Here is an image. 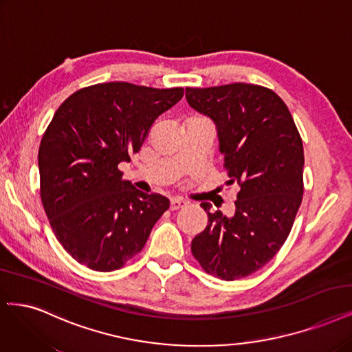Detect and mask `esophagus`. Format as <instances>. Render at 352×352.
Masks as SVG:
<instances>
[{"label":"esophagus","instance_id":"esophagus-1","mask_svg":"<svg viewBox=\"0 0 352 352\" xmlns=\"http://www.w3.org/2000/svg\"><path fill=\"white\" fill-rule=\"evenodd\" d=\"M182 207H185V201L177 199V198L172 199V201H170V205H168V208H170V211H177V210L182 208Z\"/></svg>","mask_w":352,"mask_h":352}]
</instances>
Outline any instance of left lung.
Segmentation results:
<instances>
[{
  "label": "left lung",
  "mask_w": 352,
  "mask_h": 352,
  "mask_svg": "<svg viewBox=\"0 0 352 352\" xmlns=\"http://www.w3.org/2000/svg\"><path fill=\"white\" fill-rule=\"evenodd\" d=\"M186 100L214 120L227 185L239 186L232 218L201 204L208 224L190 250L207 274L240 280L268 263L292 232L305 192L302 141L284 100L263 86L186 87Z\"/></svg>",
  "instance_id": "obj_1"
}]
</instances>
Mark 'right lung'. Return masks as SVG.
Masks as SVG:
<instances>
[{
	"label": "right lung",
	"mask_w": 352,
	"mask_h": 352,
	"mask_svg": "<svg viewBox=\"0 0 352 352\" xmlns=\"http://www.w3.org/2000/svg\"><path fill=\"white\" fill-rule=\"evenodd\" d=\"M185 90L94 84L58 107L41 141V199L55 237L78 263L111 272L138 254L168 199L122 180L154 120Z\"/></svg>",
	"instance_id": "obj_1"
}]
</instances>
